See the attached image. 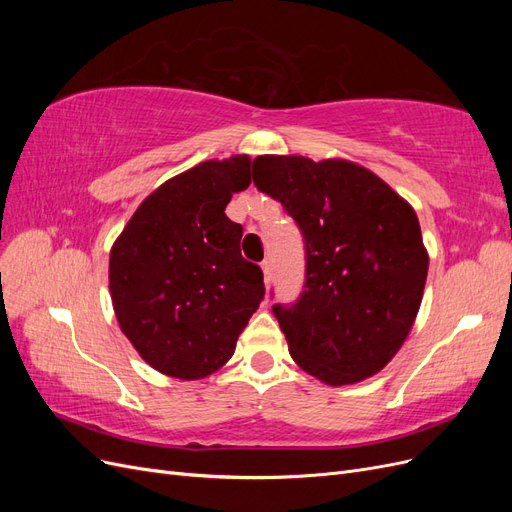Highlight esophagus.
<instances>
[{
  "label": "esophagus",
  "instance_id": "esophagus-1",
  "mask_svg": "<svg viewBox=\"0 0 512 512\" xmlns=\"http://www.w3.org/2000/svg\"><path fill=\"white\" fill-rule=\"evenodd\" d=\"M260 267H262V273H265V284H269L271 277H273V262H271V258L262 260Z\"/></svg>",
  "mask_w": 512,
  "mask_h": 512
}]
</instances>
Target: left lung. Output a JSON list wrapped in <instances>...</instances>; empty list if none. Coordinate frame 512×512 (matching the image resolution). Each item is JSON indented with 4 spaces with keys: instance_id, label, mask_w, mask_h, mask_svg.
<instances>
[{
    "instance_id": "1",
    "label": "left lung",
    "mask_w": 512,
    "mask_h": 512,
    "mask_svg": "<svg viewBox=\"0 0 512 512\" xmlns=\"http://www.w3.org/2000/svg\"><path fill=\"white\" fill-rule=\"evenodd\" d=\"M252 175L305 241L303 292L273 305L294 363L331 386L378 374L423 299L429 258L414 209L348 160L258 156Z\"/></svg>"
}]
</instances>
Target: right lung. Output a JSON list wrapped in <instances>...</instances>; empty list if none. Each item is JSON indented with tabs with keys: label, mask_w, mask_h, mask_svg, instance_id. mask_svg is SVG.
<instances>
[{
	"label": "right lung",
	"mask_w": 512,
	"mask_h": 512,
	"mask_svg": "<svg viewBox=\"0 0 512 512\" xmlns=\"http://www.w3.org/2000/svg\"><path fill=\"white\" fill-rule=\"evenodd\" d=\"M252 183V160H209L168 179L134 211L111 250L108 288L121 331L166 376L205 378L237 348L265 299L262 271L226 218Z\"/></svg>",
	"instance_id": "obj_1"
}]
</instances>
